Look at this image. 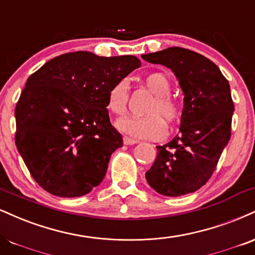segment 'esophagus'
Returning a JSON list of instances; mask_svg holds the SVG:
<instances>
[{
  "instance_id": "obj_1",
  "label": "esophagus",
  "mask_w": 255,
  "mask_h": 255,
  "mask_svg": "<svg viewBox=\"0 0 255 255\" xmlns=\"http://www.w3.org/2000/svg\"><path fill=\"white\" fill-rule=\"evenodd\" d=\"M139 141L135 139H131L129 136H124V143L125 145H134V143H137Z\"/></svg>"
}]
</instances>
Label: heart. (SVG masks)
Here are the masks:
<instances>
[{
  "label": "heart",
  "mask_w": 255,
  "mask_h": 255,
  "mask_svg": "<svg viewBox=\"0 0 255 255\" xmlns=\"http://www.w3.org/2000/svg\"><path fill=\"white\" fill-rule=\"evenodd\" d=\"M146 87L154 95V100L146 109V116H129L120 119L116 127L131 136L141 139H161L166 135L168 124H174L182 118V103L170 95L171 82L161 72H152L143 78ZM129 100V84L126 79H120L113 84L107 95V108L113 114L122 116L127 113Z\"/></svg>",
  "instance_id": "obj_1"
}]
</instances>
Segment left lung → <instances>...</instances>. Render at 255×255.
Wrapping results in <instances>:
<instances>
[{
    "mask_svg": "<svg viewBox=\"0 0 255 255\" xmlns=\"http://www.w3.org/2000/svg\"><path fill=\"white\" fill-rule=\"evenodd\" d=\"M142 59L172 70L184 94L180 133L157 146L146 179L160 195L191 194L210 179L231 139V87L213 61L186 48L168 47L143 54Z\"/></svg>",
    "mask_w": 255,
    "mask_h": 255,
    "instance_id": "8db88e82",
    "label": "left lung"
}]
</instances>
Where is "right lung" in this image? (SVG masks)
<instances>
[{
  "mask_svg": "<svg viewBox=\"0 0 255 255\" xmlns=\"http://www.w3.org/2000/svg\"><path fill=\"white\" fill-rule=\"evenodd\" d=\"M141 63L134 56L71 52L30 75L15 108V145L36 183L59 197L89 194L106 176L122 135L107 95Z\"/></svg>",
  "mask_w": 255,
  "mask_h": 255,
  "instance_id": "add662e5",
  "label": "right lung"
}]
</instances>
